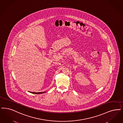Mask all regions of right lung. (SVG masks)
Segmentation results:
<instances>
[{
	"mask_svg": "<svg viewBox=\"0 0 123 123\" xmlns=\"http://www.w3.org/2000/svg\"><path fill=\"white\" fill-rule=\"evenodd\" d=\"M31 93H34V94H41V93H43V92H31Z\"/></svg>",
	"mask_w": 123,
	"mask_h": 123,
	"instance_id": "obj_1",
	"label": "right lung"
}]
</instances>
